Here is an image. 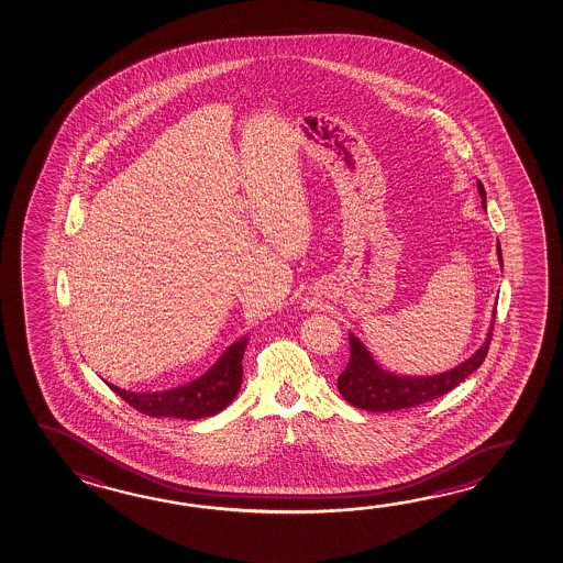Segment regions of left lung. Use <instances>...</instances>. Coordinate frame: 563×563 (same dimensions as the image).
Returning a JSON list of instances; mask_svg holds the SVG:
<instances>
[{"mask_svg":"<svg viewBox=\"0 0 563 563\" xmlns=\"http://www.w3.org/2000/svg\"><path fill=\"white\" fill-rule=\"evenodd\" d=\"M476 188H478V196L483 199V208L486 209V191L481 179L476 181ZM496 255L503 267L500 243H496ZM494 318H496V310H493V322L488 328V334L484 338V344L468 360H464L463 364L437 375L391 374L377 364L374 355L369 354V350L362 344V340L350 332V362L342 375L338 377V389L347 404L374 413L409 409V407L433 401L437 397L449 394L481 367L493 340Z\"/></svg>","mask_w":563,"mask_h":563,"instance_id":"8db88e82","label":"left lung"}]
</instances>
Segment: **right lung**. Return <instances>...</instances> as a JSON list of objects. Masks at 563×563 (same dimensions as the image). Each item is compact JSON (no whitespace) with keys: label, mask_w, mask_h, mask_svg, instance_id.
Wrapping results in <instances>:
<instances>
[{"label":"right lung","mask_w":563,"mask_h":563,"mask_svg":"<svg viewBox=\"0 0 563 563\" xmlns=\"http://www.w3.org/2000/svg\"><path fill=\"white\" fill-rule=\"evenodd\" d=\"M249 338L243 335L238 342L229 345L218 362L198 379L186 385H178L166 391L136 394L110 385L114 394H119L126 404L132 405L150 417H176V419H203L223 411L239 394L243 382V354Z\"/></svg>","instance_id":"right-lung-1"}]
</instances>
